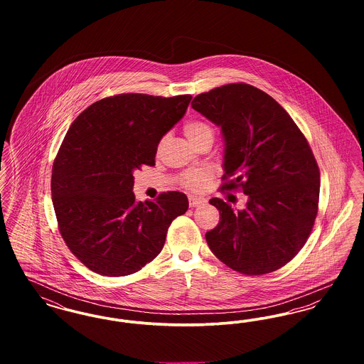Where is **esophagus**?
<instances>
[{"mask_svg":"<svg viewBox=\"0 0 364 364\" xmlns=\"http://www.w3.org/2000/svg\"><path fill=\"white\" fill-rule=\"evenodd\" d=\"M188 202H190V208H199V206H202L205 203V200L202 198H196V196H190Z\"/></svg>","mask_w":364,"mask_h":364,"instance_id":"esophagus-1","label":"esophagus"}]
</instances>
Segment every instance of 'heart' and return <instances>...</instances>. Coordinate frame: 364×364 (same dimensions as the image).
<instances>
[{"mask_svg":"<svg viewBox=\"0 0 364 364\" xmlns=\"http://www.w3.org/2000/svg\"><path fill=\"white\" fill-rule=\"evenodd\" d=\"M184 132L195 144L203 139L214 138V129L208 122L203 120H188L184 124ZM210 178L208 171H192L183 174L180 181L188 190H199Z\"/></svg>","mask_w":364,"mask_h":364,"instance_id":"1","label":"heart"}]
</instances>
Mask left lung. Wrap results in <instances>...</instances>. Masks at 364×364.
I'll list each match as a JSON object with an SVG mask.
<instances>
[{
  "label": "left lung",
  "instance_id": "1",
  "mask_svg": "<svg viewBox=\"0 0 364 364\" xmlns=\"http://www.w3.org/2000/svg\"><path fill=\"white\" fill-rule=\"evenodd\" d=\"M191 106L221 127V188L248 196L237 211L210 199L220 211L218 225L206 233L211 252L247 276L276 272L303 248L318 213L319 168L307 139L276 100L245 83L213 88Z\"/></svg>",
  "mask_w": 364,
  "mask_h": 364
}]
</instances>
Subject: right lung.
<instances>
[{"instance_id":"add662e5","label":"right lung","mask_w":364,"mask_h":364,"mask_svg":"<svg viewBox=\"0 0 364 364\" xmlns=\"http://www.w3.org/2000/svg\"><path fill=\"white\" fill-rule=\"evenodd\" d=\"M191 100L119 94L90 105L72 122L53 164V206L64 242L90 270L109 277L136 273L188 210L183 192L135 202L132 188L134 172L156 165L159 140Z\"/></svg>"}]
</instances>
